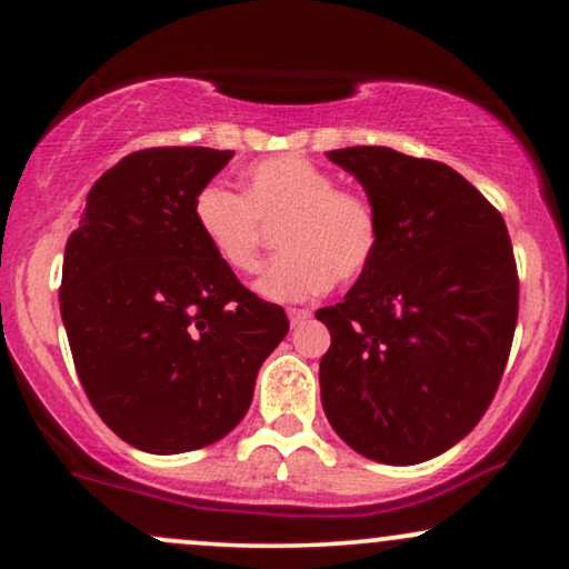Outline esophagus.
Listing matches in <instances>:
<instances>
[{"mask_svg":"<svg viewBox=\"0 0 569 569\" xmlns=\"http://www.w3.org/2000/svg\"><path fill=\"white\" fill-rule=\"evenodd\" d=\"M287 316H290L292 329H298V326H302L310 318V310L308 308H290L287 310Z\"/></svg>","mask_w":569,"mask_h":569,"instance_id":"obj_1","label":"esophagus"}]
</instances>
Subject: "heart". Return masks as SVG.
<instances>
[{
	"instance_id": "heart-1",
	"label": "heart",
	"mask_w": 569,
	"mask_h": 569,
	"mask_svg": "<svg viewBox=\"0 0 569 569\" xmlns=\"http://www.w3.org/2000/svg\"><path fill=\"white\" fill-rule=\"evenodd\" d=\"M243 193L222 183L201 186L193 222L217 259L232 271L259 269L263 224H282L279 256L256 279V292L274 302H300L339 282L362 277L376 259L380 222L360 191L339 189L329 170L300 154L253 162Z\"/></svg>"
}]
</instances>
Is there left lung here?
Listing matches in <instances>:
<instances>
[{
	"mask_svg": "<svg viewBox=\"0 0 569 569\" xmlns=\"http://www.w3.org/2000/svg\"><path fill=\"white\" fill-rule=\"evenodd\" d=\"M376 207L378 253L337 306L318 380L341 440L378 463L430 461L463 440L500 386L518 271L500 212L453 168L391 147L326 152Z\"/></svg>",
	"mask_w": 569,
	"mask_h": 569,
	"instance_id": "left-lung-1",
	"label": "left lung"
}]
</instances>
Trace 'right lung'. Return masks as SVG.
Masks as SVG:
<instances>
[{"label":"right lung","instance_id":"right-lung-1","mask_svg":"<svg viewBox=\"0 0 569 569\" xmlns=\"http://www.w3.org/2000/svg\"><path fill=\"white\" fill-rule=\"evenodd\" d=\"M232 150L154 147L98 178L67 240L61 321L100 419L144 453L222 440L253 401L284 310L209 251L193 197Z\"/></svg>","mask_w":569,"mask_h":569}]
</instances>
